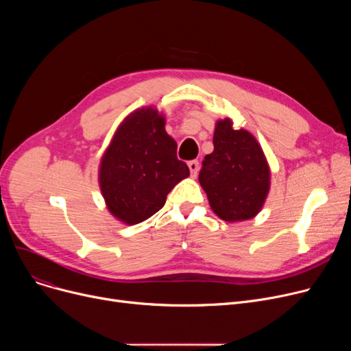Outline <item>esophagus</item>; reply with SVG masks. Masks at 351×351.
<instances>
[{
  "instance_id": "34e87169",
  "label": "esophagus",
  "mask_w": 351,
  "mask_h": 351,
  "mask_svg": "<svg viewBox=\"0 0 351 351\" xmlns=\"http://www.w3.org/2000/svg\"><path fill=\"white\" fill-rule=\"evenodd\" d=\"M188 166H189V169H191V175L196 176L197 171H199V160H191L188 163Z\"/></svg>"
}]
</instances>
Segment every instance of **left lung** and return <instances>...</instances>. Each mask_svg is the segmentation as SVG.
Here are the masks:
<instances>
[{
    "instance_id": "left-lung-1",
    "label": "left lung",
    "mask_w": 351,
    "mask_h": 351,
    "mask_svg": "<svg viewBox=\"0 0 351 351\" xmlns=\"http://www.w3.org/2000/svg\"><path fill=\"white\" fill-rule=\"evenodd\" d=\"M213 146L199 172L210 208L226 222L252 219L262 209L270 185L262 147L245 129L234 131L230 119L216 123Z\"/></svg>"
}]
</instances>
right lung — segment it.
I'll return each mask as SVG.
<instances>
[{"label": "right lung", "mask_w": 351, "mask_h": 351, "mask_svg": "<svg viewBox=\"0 0 351 351\" xmlns=\"http://www.w3.org/2000/svg\"><path fill=\"white\" fill-rule=\"evenodd\" d=\"M176 149L158 110L145 108L129 115L101 162V191L110 213L136 225L160 210L172 188L189 176Z\"/></svg>", "instance_id": "1"}]
</instances>
